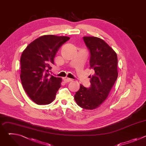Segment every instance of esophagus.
Returning <instances> with one entry per match:
<instances>
[{
  "mask_svg": "<svg viewBox=\"0 0 146 146\" xmlns=\"http://www.w3.org/2000/svg\"><path fill=\"white\" fill-rule=\"evenodd\" d=\"M72 80V79H70V78H65V79L64 80V82H65V83L69 82H70Z\"/></svg>",
  "mask_w": 146,
  "mask_h": 146,
  "instance_id": "obj_1",
  "label": "esophagus"
}]
</instances>
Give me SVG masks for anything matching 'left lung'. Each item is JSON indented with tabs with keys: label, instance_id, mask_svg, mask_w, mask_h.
Instances as JSON below:
<instances>
[{
	"label": "left lung",
	"instance_id": "1",
	"mask_svg": "<svg viewBox=\"0 0 146 146\" xmlns=\"http://www.w3.org/2000/svg\"><path fill=\"white\" fill-rule=\"evenodd\" d=\"M90 51L91 86L86 88L80 85L74 99L82 109L93 110L105 101L118 77L117 55L115 51L102 39L96 37H83Z\"/></svg>",
	"mask_w": 146,
	"mask_h": 146
}]
</instances>
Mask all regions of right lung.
<instances>
[{
  "label": "right lung",
  "instance_id": "1",
  "mask_svg": "<svg viewBox=\"0 0 146 146\" xmlns=\"http://www.w3.org/2000/svg\"><path fill=\"white\" fill-rule=\"evenodd\" d=\"M70 37L44 35L31 43L21 56V75L23 88L37 105H48L55 99L62 79L50 76L51 65L59 47Z\"/></svg>",
  "mask_w": 146,
  "mask_h": 146
}]
</instances>
